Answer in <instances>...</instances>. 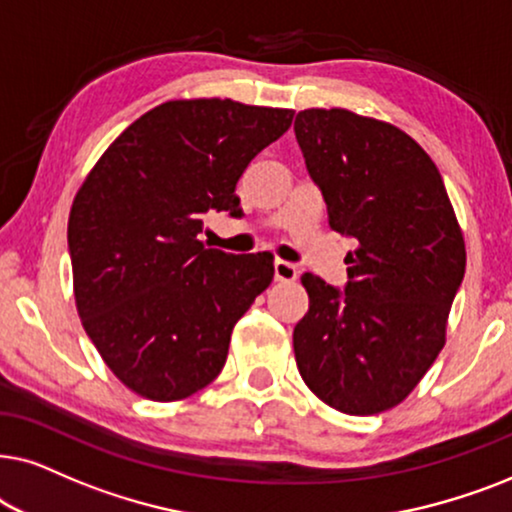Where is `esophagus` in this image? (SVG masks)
<instances>
[{
	"instance_id": "1",
	"label": "esophagus",
	"mask_w": 512,
	"mask_h": 512,
	"mask_svg": "<svg viewBox=\"0 0 512 512\" xmlns=\"http://www.w3.org/2000/svg\"><path fill=\"white\" fill-rule=\"evenodd\" d=\"M274 276H276V281L290 283V281H295V278H297V267H295V264L285 262V260H276L274 262Z\"/></svg>"
}]
</instances>
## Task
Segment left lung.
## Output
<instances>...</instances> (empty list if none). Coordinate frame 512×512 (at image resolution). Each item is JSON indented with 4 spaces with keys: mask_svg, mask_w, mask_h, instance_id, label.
<instances>
[{
    "mask_svg": "<svg viewBox=\"0 0 512 512\" xmlns=\"http://www.w3.org/2000/svg\"><path fill=\"white\" fill-rule=\"evenodd\" d=\"M295 135L330 229L356 238L339 292L304 274L309 311L292 346L304 384L351 417L400 405L447 339L466 243L442 177L398 126L351 109H304Z\"/></svg>",
    "mask_w": 512,
    "mask_h": 512,
    "instance_id": "1",
    "label": "left lung"
}]
</instances>
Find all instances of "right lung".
<instances>
[{
  "mask_svg": "<svg viewBox=\"0 0 512 512\" xmlns=\"http://www.w3.org/2000/svg\"><path fill=\"white\" fill-rule=\"evenodd\" d=\"M295 112L229 98L168 100L88 170L67 243L74 304L121 384L175 403L222 372L231 330L274 281V255L199 241L208 210L241 213L238 177Z\"/></svg>",
  "mask_w": 512,
  "mask_h": 512,
  "instance_id": "add662e5",
  "label": "right lung"
}]
</instances>
